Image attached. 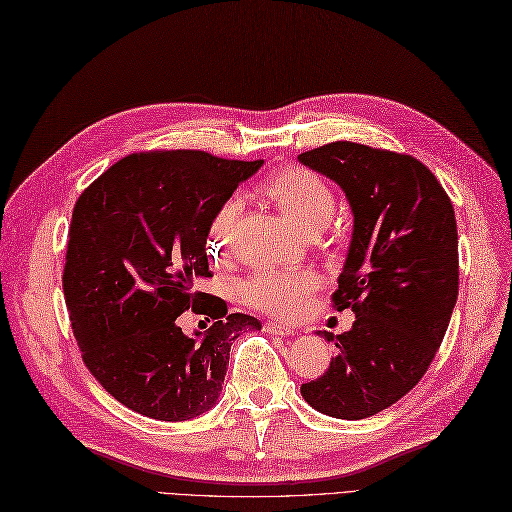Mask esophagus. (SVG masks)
Instances as JSON below:
<instances>
[{
  "label": "esophagus",
  "mask_w": 512,
  "mask_h": 512,
  "mask_svg": "<svg viewBox=\"0 0 512 512\" xmlns=\"http://www.w3.org/2000/svg\"><path fill=\"white\" fill-rule=\"evenodd\" d=\"M265 331H269V334H273V336H290V334H295L293 327H288V325L278 323V321H267L265 323Z\"/></svg>",
  "instance_id": "obj_1"
}]
</instances>
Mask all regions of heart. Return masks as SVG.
<instances>
[{"instance_id": "heart-1", "label": "heart", "mask_w": 512, "mask_h": 512, "mask_svg": "<svg viewBox=\"0 0 512 512\" xmlns=\"http://www.w3.org/2000/svg\"><path fill=\"white\" fill-rule=\"evenodd\" d=\"M269 196L280 209L306 232H316L329 224L336 209L334 189L321 174L308 168H286L265 183ZM243 211V198L232 193L219 202L206 226V252L215 262H224L232 252L234 228ZM321 275L308 267L254 271L239 284V299L247 308L295 319L308 308L310 297L319 290Z\"/></svg>"}]
</instances>
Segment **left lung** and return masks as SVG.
<instances>
[{
  "label": "left lung",
  "mask_w": 512,
  "mask_h": 512,
  "mask_svg": "<svg viewBox=\"0 0 512 512\" xmlns=\"http://www.w3.org/2000/svg\"><path fill=\"white\" fill-rule=\"evenodd\" d=\"M299 161L336 181L355 215L331 295L355 323L323 331L336 357L301 394L327 416L370 418L418 385L446 336L459 295L457 219L435 174L407 153L331 142Z\"/></svg>",
  "instance_id": "obj_1"
}]
</instances>
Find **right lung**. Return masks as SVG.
Wrapping results in <instances>:
<instances>
[{
    "instance_id": "obj_1",
    "label": "right lung",
    "mask_w": 512,
    "mask_h": 512,
    "mask_svg": "<svg viewBox=\"0 0 512 512\" xmlns=\"http://www.w3.org/2000/svg\"><path fill=\"white\" fill-rule=\"evenodd\" d=\"M260 163L146 150L77 198L62 271L68 319L90 375L124 407L165 422L209 411L232 340L260 329L254 316L228 314L224 299L193 286L213 275L204 250L213 211ZM187 309L214 319L202 339L177 327Z\"/></svg>"
}]
</instances>
